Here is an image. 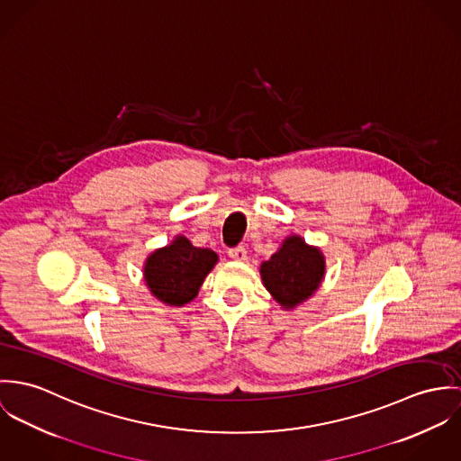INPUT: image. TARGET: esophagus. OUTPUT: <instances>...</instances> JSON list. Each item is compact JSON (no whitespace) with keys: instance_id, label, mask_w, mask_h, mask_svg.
<instances>
[{"instance_id":"34e87169","label":"esophagus","mask_w":461,"mask_h":461,"mask_svg":"<svg viewBox=\"0 0 461 461\" xmlns=\"http://www.w3.org/2000/svg\"><path fill=\"white\" fill-rule=\"evenodd\" d=\"M228 255H230L231 259H237V261H246V259H248V251H246V248H244V246L231 248V249L228 251Z\"/></svg>"}]
</instances>
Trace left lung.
<instances>
[{"label": "left lung", "instance_id": "1", "mask_svg": "<svg viewBox=\"0 0 461 461\" xmlns=\"http://www.w3.org/2000/svg\"><path fill=\"white\" fill-rule=\"evenodd\" d=\"M323 270L321 253L294 235L261 265L259 272L263 285L277 303H281V306L294 307L312 295L323 277Z\"/></svg>", "mask_w": 461, "mask_h": 461}]
</instances>
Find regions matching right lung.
Here are the masks:
<instances>
[{
	"instance_id": "1",
	"label": "right lung",
	"mask_w": 461,
	"mask_h": 461,
	"mask_svg": "<svg viewBox=\"0 0 461 461\" xmlns=\"http://www.w3.org/2000/svg\"><path fill=\"white\" fill-rule=\"evenodd\" d=\"M215 261L213 251L194 248L185 237H178L171 246L155 251L147 259L145 279L157 299L182 306L196 297Z\"/></svg>"
}]
</instances>
